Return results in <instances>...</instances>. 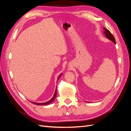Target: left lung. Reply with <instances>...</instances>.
<instances>
[{
  "mask_svg": "<svg viewBox=\"0 0 131 131\" xmlns=\"http://www.w3.org/2000/svg\"><path fill=\"white\" fill-rule=\"evenodd\" d=\"M103 29L104 30V34L105 36V37L107 39H108L109 40H110V41H112V42H113L115 43H115H116L115 39V38L114 37V36L112 35V34L110 33V31L109 30H108L107 29H106L105 28H103Z\"/></svg>",
  "mask_w": 131,
  "mask_h": 131,
  "instance_id": "1",
  "label": "left lung"
}]
</instances>
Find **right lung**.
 Listing matches in <instances>:
<instances>
[{
	"label": "right lung",
	"mask_w": 131,
	"mask_h": 131,
	"mask_svg": "<svg viewBox=\"0 0 131 131\" xmlns=\"http://www.w3.org/2000/svg\"><path fill=\"white\" fill-rule=\"evenodd\" d=\"M62 75V73L61 74H60V75H59V77L58 78L57 81L58 80L59 78L61 77V75ZM56 90H57L56 89V90H55V92H54V93L53 96L52 97V98H51L50 101H47V102H45V103H35V102H31V103H33V104H34L38 105H48V104H51V103L53 102V101L54 100L55 98H56V95H57V91H56Z\"/></svg>",
	"instance_id": "right-lung-1"
}]
</instances>
